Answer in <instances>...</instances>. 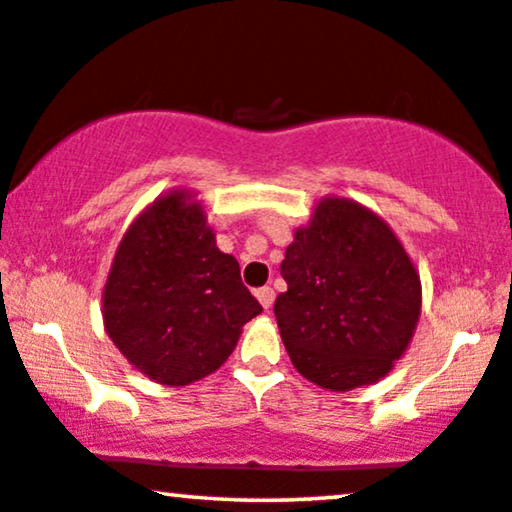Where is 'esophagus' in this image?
Returning a JSON list of instances; mask_svg holds the SVG:
<instances>
[{"mask_svg":"<svg viewBox=\"0 0 512 512\" xmlns=\"http://www.w3.org/2000/svg\"><path fill=\"white\" fill-rule=\"evenodd\" d=\"M255 297L260 299V304L264 306V309H271V304H274L276 292H274V288H269V285H264V288L255 290Z\"/></svg>","mask_w":512,"mask_h":512,"instance_id":"esophagus-1","label":"esophagus"}]
</instances>
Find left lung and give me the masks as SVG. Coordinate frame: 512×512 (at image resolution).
Masks as SVG:
<instances>
[{
  "mask_svg": "<svg viewBox=\"0 0 512 512\" xmlns=\"http://www.w3.org/2000/svg\"><path fill=\"white\" fill-rule=\"evenodd\" d=\"M274 313L297 372L330 391L374 384L412 342L421 281L372 210L327 196L295 231Z\"/></svg>",
  "mask_w": 512,
  "mask_h": 512,
  "instance_id": "8db88e82",
  "label": "left lung"
}]
</instances>
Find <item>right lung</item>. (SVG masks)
I'll use <instances>...</instances> for the list:
<instances>
[{"label":"right lung","mask_w":512,"mask_h":512,"mask_svg":"<svg viewBox=\"0 0 512 512\" xmlns=\"http://www.w3.org/2000/svg\"><path fill=\"white\" fill-rule=\"evenodd\" d=\"M257 313L236 257L217 248L201 203L185 189L156 199L128 227L102 292L109 339L166 386L215 372Z\"/></svg>","instance_id":"add662e5"}]
</instances>
